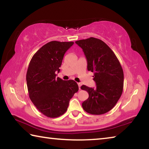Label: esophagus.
Segmentation results:
<instances>
[{
	"label": "esophagus",
	"instance_id": "obj_1",
	"mask_svg": "<svg viewBox=\"0 0 149 149\" xmlns=\"http://www.w3.org/2000/svg\"><path fill=\"white\" fill-rule=\"evenodd\" d=\"M77 85H78V86H79V89H80V88H81V83H78V84H77Z\"/></svg>",
	"mask_w": 149,
	"mask_h": 149
}]
</instances>
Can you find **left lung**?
<instances>
[{"mask_svg": "<svg viewBox=\"0 0 149 149\" xmlns=\"http://www.w3.org/2000/svg\"><path fill=\"white\" fill-rule=\"evenodd\" d=\"M83 49L87 60V70L94 73L97 86L81 87L89 94L82 103L87 113L93 115L105 114L116 104L123 89L122 65L112 49L99 39L90 37L75 41Z\"/></svg>", "mask_w": 149, "mask_h": 149, "instance_id": "obj_1", "label": "left lung"}]
</instances>
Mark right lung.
Listing matches in <instances>:
<instances>
[{"label":"right lung","instance_id":"obj_1","mask_svg":"<svg viewBox=\"0 0 149 149\" xmlns=\"http://www.w3.org/2000/svg\"><path fill=\"white\" fill-rule=\"evenodd\" d=\"M74 43L50 41L40 48L29 62L26 74L29 97L37 110L48 118L64 114L70 99L79 90L75 81L56 77L65 52Z\"/></svg>","mask_w":149,"mask_h":149}]
</instances>
